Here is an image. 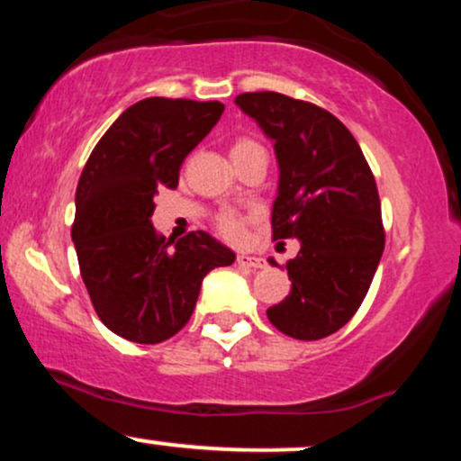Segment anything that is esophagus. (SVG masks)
<instances>
[{
	"label": "esophagus",
	"instance_id": "34e87169",
	"mask_svg": "<svg viewBox=\"0 0 461 461\" xmlns=\"http://www.w3.org/2000/svg\"><path fill=\"white\" fill-rule=\"evenodd\" d=\"M236 262H238V267H245V268H262L264 267L262 258L245 256V253H242V256H238Z\"/></svg>",
	"mask_w": 461,
	"mask_h": 461
}]
</instances>
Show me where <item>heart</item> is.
I'll return each mask as SVG.
<instances>
[{
  "instance_id": "heart-1",
  "label": "heart",
  "mask_w": 461,
  "mask_h": 461,
  "mask_svg": "<svg viewBox=\"0 0 461 461\" xmlns=\"http://www.w3.org/2000/svg\"><path fill=\"white\" fill-rule=\"evenodd\" d=\"M253 149H262V147L258 145L253 139H249V136H238V139L231 142V158L238 160V158L245 156V153L253 151ZM249 221H251V216L245 212H238V210H230V208L221 210V212L214 216L216 230H219L221 234L227 238V240H240V238L245 236Z\"/></svg>"
}]
</instances>
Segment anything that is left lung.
Listing matches in <instances>:
<instances>
[{
    "mask_svg": "<svg viewBox=\"0 0 461 461\" xmlns=\"http://www.w3.org/2000/svg\"><path fill=\"white\" fill-rule=\"evenodd\" d=\"M236 104L275 140L273 240L301 242L285 264L290 294L267 316L285 336L321 340L353 319L382 260L375 176L351 131L321 105L273 91L242 93Z\"/></svg>",
    "mask_w": 461,
    "mask_h": 461,
    "instance_id": "8db88e82",
    "label": "left lung"
}]
</instances>
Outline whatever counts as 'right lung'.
Wrapping results in <instances>:
<instances>
[{"label":"right lung","instance_id":"1","mask_svg":"<svg viewBox=\"0 0 461 461\" xmlns=\"http://www.w3.org/2000/svg\"><path fill=\"white\" fill-rule=\"evenodd\" d=\"M221 102L149 97L130 105L99 139L76 193L79 273L97 316L139 345H158L186 325L201 282L234 251L205 231L179 240L151 225L156 194L176 188L184 158L223 114Z\"/></svg>","mask_w":461,"mask_h":461}]
</instances>
